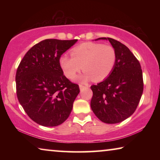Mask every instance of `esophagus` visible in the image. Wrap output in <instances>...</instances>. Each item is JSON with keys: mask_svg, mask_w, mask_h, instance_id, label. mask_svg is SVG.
I'll list each match as a JSON object with an SVG mask.
<instances>
[{"mask_svg": "<svg viewBox=\"0 0 160 160\" xmlns=\"http://www.w3.org/2000/svg\"><path fill=\"white\" fill-rule=\"evenodd\" d=\"M87 86H84V85H82V84H79V88H80V89L81 90H82V89H83L84 88H85V87H87Z\"/></svg>", "mask_w": 160, "mask_h": 160, "instance_id": "obj_1", "label": "esophagus"}]
</instances>
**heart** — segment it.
Masks as SVG:
<instances>
[{
  "instance_id": "heart-1",
  "label": "heart",
  "mask_w": 160,
  "mask_h": 160,
  "mask_svg": "<svg viewBox=\"0 0 160 160\" xmlns=\"http://www.w3.org/2000/svg\"><path fill=\"white\" fill-rule=\"evenodd\" d=\"M71 56L64 54L60 58V65L63 73L73 79L82 70L84 73L77 79L86 82L92 78L95 82L104 80L110 75L117 62V52L111 45L86 42L71 50Z\"/></svg>"
}]
</instances>
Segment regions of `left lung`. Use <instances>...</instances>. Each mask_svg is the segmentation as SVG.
Returning <instances> with one entry per match:
<instances>
[{
  "mask_svg": "<svg viewBox=\"0 0 160 160\" xmlns=\"http://www.w3.org/2000/svg\"><path fill=\"white\" fill-rule=\"evenodd\" d=\"M98 39L109 41L117 52V62L108 78L91 86V108L104 123H119L136 110L143 91V73L139 61L125 45L111 38Z\"/></svg>",
  "mask_w": 160,
  "mask_h": 160,
  "instance_id": "1",
  "label": "left lung"
}]
</instances>
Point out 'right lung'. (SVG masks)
Wrapping results in <instances>:
<instances>
[{"label":"right lung","instance_id":"right-lung-1","mask_svg":"<svg viewBox=\"0 0 160 160\" xmlns=\"http://www.w3.org/2000/svg\"><path fill=\"white\" fill-rule=\"evenodd\" d=\"M77 41H41L28 50L17 68V98L28 117L40 125H60L71 112L79 87L65 77L59 60Z\"/></svg>","mask_w":160,"mask_h":160}]
</instances>
